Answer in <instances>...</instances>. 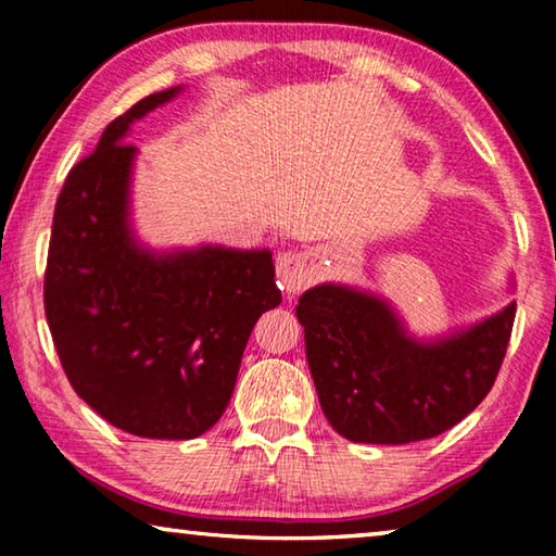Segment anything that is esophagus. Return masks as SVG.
I'll list each match as a JSON object with an SVG mask.
<instances>
[{
	"mask_svg": "<svg viewBox=\"0 0 556 556\" xmlns=\"http://www.w3.org/2000/svg\"><path fill=\"white\" fill-rule=\"evenodd\" d=\"M316 277H318L316 262L308 255H301V252H287L277 265L279 287L287 296H294L301 289L314 285Z\"/></svg>",
	"mask_w": 556,
	"mask_h": 556,
	"instance_id": "34e87169",
	"label": "esophagus"
}]
</instances>
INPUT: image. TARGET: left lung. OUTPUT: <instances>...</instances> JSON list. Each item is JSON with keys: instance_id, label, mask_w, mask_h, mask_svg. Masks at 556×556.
Instances as JSON below:
<instances>
[{"instance_id": "1", "label": "left lung", "mask_w": 556, "mask_h": 556, "mask_svg": "<svg viewBox=\"0 0 556 556\" xmlns=\"http://www.w3.org/2000/svg\"><path fill=\"white\" fill-rule=\"evenodd\" d=\"M296 318L328 425L355 444H409L458 425L491 392L515 301L481 321L417 336L388 296L324 281L299 296Z\"/></svg>"}]
</instances>
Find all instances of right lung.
Listing matches in <instances>:
<instances>
[{
    "mask_svg": "<svg viewBox=\"0 0 556 556\" xmlns=\"http://www.w3.org/2000/svg\"><path fill=\"white\" fill-rule=\"evenodd\" d=\"M184 86L154 92L102 131L55 201L43 301L73 390L144 439H195L223 417L257 318L281 304L271 250H156L137 235L131 125Z\"/></svg>",
    "mask_w": 556,
    "mask_h": 556,
    "instance_id": "obj_1",
    "label": "right lung"
}]
</instances>
